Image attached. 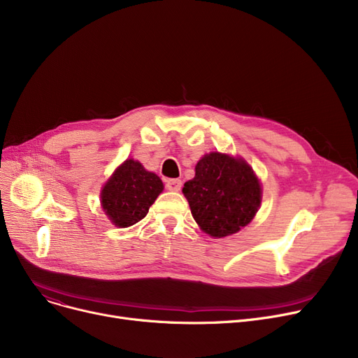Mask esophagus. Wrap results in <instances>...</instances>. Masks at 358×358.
I'll use <instances>...</instances> for the list:
<instances>
[{
  "mask_svg": "<svg viewBox=\"0 0 358 358\" xmlns=\"http://www.w3.org/2000/svg\"><path fill=\"white\" fill-rule=\"evenodd\" d=\"M165 185L169 192H180L182 187V182L178 178H169L165 181Z\"/></svg>",
  "mask_w": 358,
  "mask_h": 358,
  "instance_id": "esophagus-1",
  "label": "esophagus"
}]
</instances>
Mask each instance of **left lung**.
<instances>
[{"instance_id":"left-lung-1","label":"left lung","mask_w":358,"mask_h":358,"mask_svg":"<svg viewBox=\"0 0 358 358\" xmlns=\"http://www.w3.org/2000/svg\"><path fill=\"white\" fill-rule=\"evenodd\" d=\"M182 193L199 227L215 238L247 227L261 203V185L251 166L219 152L197 162L196 176L184 184Z\"/></svg>"}]
</instances>
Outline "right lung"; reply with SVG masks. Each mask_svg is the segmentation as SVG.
Returning <instances> with one entry per match:
<instances>
[{
	"label": "right lung",
	"instance_id": "right-lung-1",
	"mask_svg": "<svg viewBox=\"0 0 358 358\" xmlns=\"http://www.w3.org/2000/svg\"><path fill=\"white\" fill-rule=\"evenodd\" d=\"M164 190L159 177L149 173L141 162H123L101 192V204L108 219L119 228L142 220Z\"/></svg>",
	"mask_w": 358,
	"mask_h": 358
}]
</instances>
